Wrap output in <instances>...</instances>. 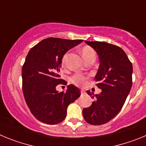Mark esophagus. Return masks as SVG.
I'll return each mask as SVG.
<instances>
[{
  "label": "esophagus",
  "mask_w": 146,
  "mask_h": 146,
  "mask_svg": "<svg viewBox=\"0 0 146 146\" xmlns=\"http://www.w3.org/2000/svg\"><path fill=\"white\" fill-rule=\"evenodd\" d=\"M85 93H86V92H85V91H83V90H81V94H84Z\"/></svg>",
  "instance_id": "obj_1"
}]
</instances>
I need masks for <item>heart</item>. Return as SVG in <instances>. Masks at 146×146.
<instances>
[{"label": "heart", "instance_id": "obj_1", "mask_svg": "<svg viewBox=\"0 0 146 146\" xmlns=\"http://www.w3.org/2000/svg\"><path fill=\"white\" fill-rule=\"evenodd\" d=\"M81 54H82V56L84 58V60H86V59H88L90 57H95L96 56L94 50L90 47H84L83 48H82ZM66 58V55H64V57H63V59H62V65L63 66L64 65V63H65ZM87 80L88 76L82 74V73H80V72L75 73L74 75L71 77V81L74 84H75L76 86H86V83H87Z\"/></svg>", "mask_w": 146, "mask_h": 146}]
</instances>
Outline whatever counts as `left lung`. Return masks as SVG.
<instances>
[{"label":"left lung","instance_id":"8db88e82","mask_svg":"<svg viewBox=\"0 0 146 146\" xmlns=\"http://www.w3.org/2000/svg\"><path fill=\"white\" fill-rule=\"evenodd\" d=\"M99 55L100 65L95 77L99 94L89 96L95 101L82 110L83 118L91 125L109 122L123 108L132 85V64L121 47L102 42L85 41Z\"/></svg>","mask_w":146,"mask_h":146}]
</instances>
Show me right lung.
Here are the masks:
<instances>
[{
  "mask_svg": "<svg viewBox=\"0 0 146 146\" xmlns=\"http://www.w3.org/2000/svg\"><path fill=\"white\" fill-rule=\"evenodd\" d=\"M82 40L45 38L28 52L22 69L23 92L32 114L47 124H57L66 116L71 103L80 96L76 86L69 85L66 91L58 92L56 86L66 84L60 79V66L64 54Z\"/></svg>",
  "mask_w": 146,
  "mask_h": 146,
  "instance_id": "add662e5",
  "label": "right lung"
}]
</instances>
